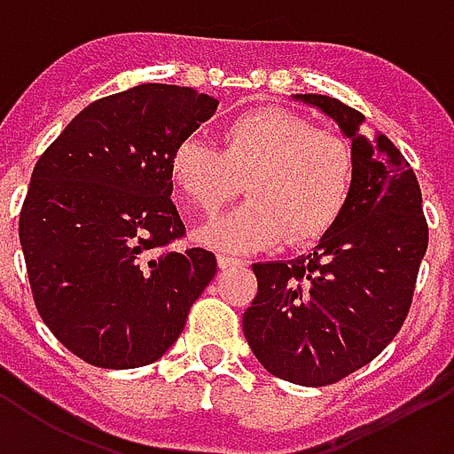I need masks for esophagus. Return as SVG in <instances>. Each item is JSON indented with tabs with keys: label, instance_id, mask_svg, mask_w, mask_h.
<instances>
[{
	"label": "esophagus",
	"instance_id": "esophagus-1",
	"mask_svg": "<svg viewBox=\"0 0 454 454\" xmlns=\"http://www.w3.org/2000/svg\"><path fill=\"white\" fill-rule=\"evenodd\" d=\"M218 262V270H233V267H245L243 260H233V257H226V254H218L216 257Z\"/></svg>",
	"mask_w": 454,
	"mask_h": 454
}]
</instances>
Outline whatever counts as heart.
Instances as JSON below:
<instances>
[{
	"instance_id": "b5f03b06",
	"label": "heart",
	"mask_w": 454,
	"mask_h": 454,
	"mask_svg": "<svg viewBox=\"0 0 454 454\" xmlns=\"http://www.w3.org/2000/svg\"><path fill=\"white\" fill-rule=\"evenodd\" d=\"M170 180L204 216L216 214L240 190L247 201L200 231L218 253H254L325 236L347 207L354 160L347 142L317 132L305 117L281 107H257L231 120L221 149L184 137L170 156Z\"/></svg>"
}]
</instances>
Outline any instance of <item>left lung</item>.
<instances>
[{
    "instance_id": "obj_1",
    "label": "left lung",
    "mask_w": 454,
    "mask_h": 454,
    "mask_svg": "<svg viewBox=\"0 0 454 454\" xmlns=\"http://www.w3.org/2000/svg\"><path fill=\"white\" fill-rule=\"evenodd\" d=\"M351 142L354 180L337 223L308 254L253 264L243 312L254 358L281 380L325 387L371 364L402 327L428 226L414 170L365 117L330 96L295 93Z\"/></svg>"
}]
</instances>
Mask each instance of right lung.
<instances>
[{"label":"right lung","instance_id":"right-lung-1","mask_svg":"<svg viewBox=\"0 0 454 454\" xmlns=\"http://www.w3.org/2000/svg\"><path fill=\"white\" fill-rule=\"evenodd\" d=\"M216 107L187 86L139 83L83 107L35 163L19 218L30 291L86 364L159 361L216 274L209 250H168L184 233L170 156Z\"/></svg>","mask_w":454,"mask_h":454}]
</instances>
